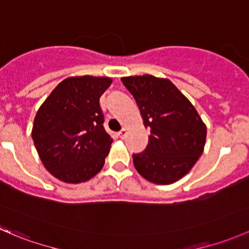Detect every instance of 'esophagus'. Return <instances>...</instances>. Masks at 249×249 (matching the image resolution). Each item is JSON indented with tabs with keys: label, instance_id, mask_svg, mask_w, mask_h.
<instances>
[{
	"label": "esophagus",
	"instance_id": "obj_1",
	"mask_svg": "<svg viewBox=\"0 0 249 249\" xmlns=\"http://www.w3.org/2000/svg\"><path fill=\"white\" fill-rule=\"evenodd\" d=\"M126 133H127L126 129H122L119 132H118V135H119V137L122 138V140H124V138L126 137Z\"/></svg>",
	"mask_w": 249,
	"mask_h": 249
}]
</instances>
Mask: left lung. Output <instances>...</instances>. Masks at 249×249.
I'll list each match as a JSON object with an SVG mask.
<instances>
[{"mask_svg": "<svg viewBox=\"0 0 249 249\" xmlns=\"http://www.w3.org/2000/svg\"><path fill=\"white\" fill-rule=\"evenodd\" d=\"M150 129L145 150L133 164L148 181L169 185L191 171L203 154L206 126L190 100L167 78L153 75L122 77Z\"/></svg>", "mask_w": 249, "mask_h": 249, "instance_id": "1", "label": "left lung"}]
</instances>
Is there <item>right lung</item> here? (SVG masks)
<instances>
[{
	"label": "right lung",
	"instance_id": "1",
	"mask_svg": "<svg viewBox=\"0 0 249 249\" xmlns=\"http://www.w3.org/2000/svg\"><path fill=\"white\" fill-rule=\"evenodd\" d=\"M108 77L63 80L35 118L32 138L44 167L61 181H87L104 167L113 140L104 127L100 96Z\"/></svg>",
	"mask_w": 249,
	"mask_h": 249
}]
</instances>
